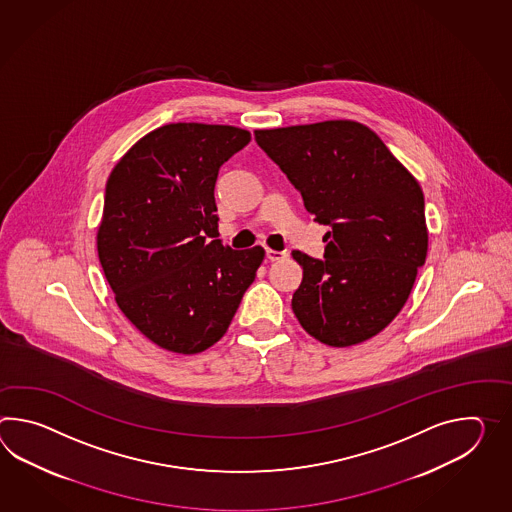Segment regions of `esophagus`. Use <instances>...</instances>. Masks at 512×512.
Listing matches in <instances>:
<instances>
[{
	"mask_svg": "<svg viewBox=\"0 0 512 512\" xmlns=\"http://www.w3.org/2000/svg\"><path fill=\"white\" fill-rule=\"evenodd\" d=\"M288 257V253L286 251H275V250H266V259L268 261H283V259H286Z\"/></svg>",
	"mask_w": 512,
	"mask_h": 512,
	"instance_id": "esophagus-1",
	"label": "esophagus"
}]
</instances>
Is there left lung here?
<instances>
[{"label": "left lung", "instance_id": "1", "mask_svg": "<svg viewBox=\"0 0 512 512\" xmlns=\"http://www.w3.org/2000/svg\"><path fill=\"white\" fill-rule=\"evenodd\" d=\"M257 145L329 226L323 259L294 251L301 327L332 347L376 336L408 301L426 261L421 185L384 141L354 121L257 130Z\"/></svg>", "mask_w": 512, "mask_h": 512}]
</instances>
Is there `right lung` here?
<instances>
[{
    "label": "right lung",
    "instance_id": "right-lung-1",
    "mask_svg": "<svg viewBox=\"0 0 512 512\" xmlns=\"http://www.w3.org/2000/svg\"><path fill=\"white\" fill-rule=\"evenodd\" d=\"M250 141L235 126H161L106 182L99 261L123 314L161 349L211 347L255 281L261 246L231 250L216 239L218 171Z\"/></svg>",
    "mask_w": 512,
    "mask_h": 512
}]
</instances>
